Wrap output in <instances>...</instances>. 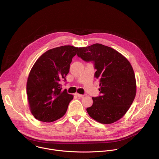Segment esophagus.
I'll return each instance as SVG.
<instances>
[{"mask_svg":"<svg viewBox=\"0 0 159 159\" xmlns=\"http://www.w3.org/2000/svg\"><path fill=\"white\" fill-rule=\"evenodd\" d=\"M75 95H76L77 97H79V98H82V97L84 96V95H82V94H77V93Z\"/></svg>","mask_w":159,"mask_h":159,"instance_id":"esophagus-1","label":"esophagus"}]
</instances>
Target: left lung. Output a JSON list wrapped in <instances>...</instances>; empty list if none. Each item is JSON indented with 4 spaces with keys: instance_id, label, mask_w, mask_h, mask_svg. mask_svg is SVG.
<instances>
[{
    "instance_id": "1",
    "label": "left lung",
    "mask_w": 159,
    "mask_h": 159,
    "mask_svg": "<svg viewBox=\"0 0 159 159\" xmlns=\"http://www.w3.org/2000/svg\"><path fill=\"white\" fill-rule=\"evenodd\" d=\"M85 62L93 63L94 77L99 81L100 94L92 98L93 104L87 108L89 116L103 124L121 118L136 95V80L129 61L113 48L96 43L82 48L77 54Z\"/></svg>"
}]
</instances>
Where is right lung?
<instances>
[{
  "label": "right lung",
  "instance_id": "1",
  "mask_svg": "<svg viewBox=\"0 0 159 159\" xmlns=\"http://www.w3.org/2000/svg\"><path fill=\"white\" fill-rule=\"evenodd\" d=\"M80 48L70 45L48 50L35 62L27 85L28 102L32 115L39 121L53 122L61 118L73 96L61 90L73 57Z\"/></svg>",
  "mask_w": 159,
  "mask_h": 159
}]
</instances>
